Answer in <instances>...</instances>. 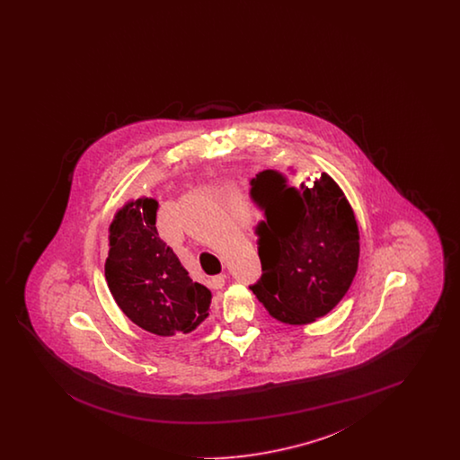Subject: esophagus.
Wrapping results in <instances>:
<instances>
[{
  "label": "esophagus",
  "mask_w": 460,
  "mask_h": 460,
  "mask_svg": "<svg viewBox=\"0 0 460 460\" xmlns=\"http://www.w3.org/2000/svg\"><path fill=\"white\" fill-rule=\"evenodd\" d=\"M226 283V278L224 276H214L210 281H208V285L212 289H220L222 286Z\"/></svg>",
  "instance_id": "1"
}]
</instances>
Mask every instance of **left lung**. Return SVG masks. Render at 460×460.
I'll return each instance as SVG.
<instances>
[{"label": "left lung", "instance_id": "obj_1", "mask_svg": "<svg viewBox=\"0 0 460 460\" xmlns=\"http://www.w3.org/2000/svg\"><path fill=\"white\" fill-rule=\"evenodd\" d=\"M250 199L263 214L253 229L262 276L252 291L286 324L326 315L358 265V229L343 191L324 172L296 186L267 169L250 179Z\"/></svg>", "mask_w": 460, "mask_h": 460}]
</instances>
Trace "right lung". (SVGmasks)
I'll use <instances>...</instances> for the list:
<instances>
[{
  "instance_id": "add662e5",
  "label": "right lung",
  "mask_w": 460,
  "mask_h": 460,
  "mask_svg": "<svg viewBox=\"0 0 460 460\" xmlns=\"http://www.w3.org/2000/svg\"><path fill=\"white\" fill-rule=\"evenodd\" d=\"M158 203H128L110 226L105 278L122 312L158 336L190 332L208 315L212 293L195 283L174 250L158 236Z\"/></svg>"
}]
</instances>
